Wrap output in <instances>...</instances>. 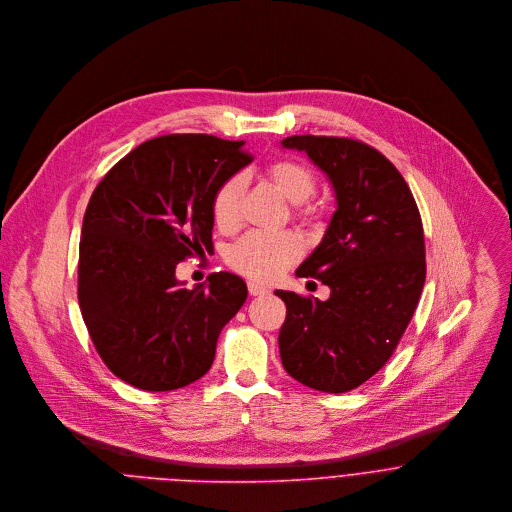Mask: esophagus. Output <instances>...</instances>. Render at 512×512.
<instances>
[{
  "label": "esophagus",
  "mask_w": 512,
  "mask_h": 512,
  "mask_svg": "<svg viewBox=\"0 0 512 512\" xmlns=\"http://www.w3.org/2000/svg\"><path fill=\"white\" fill-rule=\"evenodd\" d=\"M248 292H250V296H264V294H268V288L260 286L256 282H248Z\"/></svg>",
  "instance_id": "obj_1"
}]
</instances>
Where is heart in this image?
<instances>
[{
	"instance_id": "heart-1",
	"label": "heart",
	"mask_w": 512,
	"mask_h": 512,
	"mask_svg": "<svg viewBox=\"0 0 512 512\" xmlns=\"http://www.w3.org/2000/svg\"><path fill=\"white\" fill-rule=\"evenodd\" d=\"M268 176L276 188L292 202H300L296 216L314 222L320 218L318 204L308 198L318 188V176L308 165L294 159H278L270 163ZM244 174H230L212 196V220L222 232H232L240 224V202L244 194ZM304 254V244L294 232H262L252 230L240 236L228 250L226 262L238 274L256 280L272 282Z\"/></svg>"
}]
</instances>
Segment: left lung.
<instances>
[{"mask_svg": "<svg viewBox=\"0 0 512 512\" xmlns=\"http://www.w3.org/2000/svg\"><path fill=\"white\" fill-rule=\"evenodd\" d=\"M282 145L306 151L338 198L322 244L296 272L330 286V298L274 292L286 304L282 365L312 389L345 393L389 361L415 314L427 272L421 214L401 172L357 139L294 135Z\"/></svg>", "mask_w": 512, "mask_h": 512, "instance_id": "8db88e82", "label": "left lung"}]
</instances>
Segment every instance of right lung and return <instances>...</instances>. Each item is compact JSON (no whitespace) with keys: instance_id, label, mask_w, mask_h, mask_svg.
<instances>
[{"instance_id":"1","label":"right lung","mask_w":512,"mask_h":512,"mask_svg":"<svg viewBox=\"0 0 512 512\" xmlns=\"http://www.w3.org/2000/svg\"><path fill=\"white\" fill-rule=\"evenodd\" d=\"M244 141L163 135L103 176L85 210L77 298L103 363L143 391H172L212 365L246 302L242 278L214 272L182 288L178 262L212 252V196L252 161Z\"/></svg>"}]
</instances>
